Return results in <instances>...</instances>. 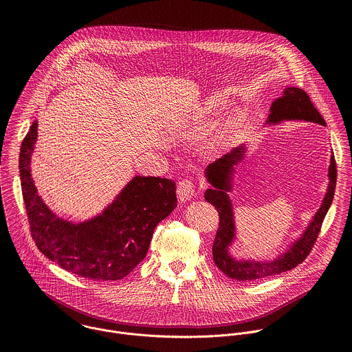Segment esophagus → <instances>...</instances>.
<instances>
[{
  "label": "esophagus",
  "instance_id": "esophagus-1",
  "mask_svg": "<svg viewBox=\"0 0 352 352\" xmlns=\"http://www.w3.org/2000/svg\"><path fill=\"white\" fill-rule=\"evenodd\" d=\"M195 193V182L192 179H182L178 182L177 186V195L181 202H186Z\"/></svg>",
  "mask_w": 352,
  "mask_h": 352
}]
</instances>
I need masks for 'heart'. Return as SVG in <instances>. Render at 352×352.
<instances>
[{
  "label": "heart",
  "mask_w": 352,
  "mask_h": 352,
  "mask_svg": "<svg viewBox=\"0 0 352 352\" xmlns=\"http://www.w3.org/2000/svg\"><path fill=\"white\" fill-rule=\"evenodd\" d=\"M226 102L224 98L221 96H214V97H210L208 102L205 103V106L202 107V110H200V116H212L214 113H217L219 110H221L224 107ZM239 125V118L236 117H230L219 129L217 135H216V142L217 143H223L226 142L234 132L235 129L238 128Z\"/></svg>",
  "instance_id": "1"
}]
</instances>
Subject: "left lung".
<instances>
[{
  "label": "left lung",
  "mask_w": 352,
  "mask_h": 352,
  "mask_svg": "<svg viewBox=\"0 0 352 352\" xmlns=\"http://www.w3.org/2000/svg\"><path fill=\"white\" fill-rule=\"evenodd\" d=\"M283 94L284 96L277 98L270 107V116L267 121L269 124H276L285 120H304L326 125L323 117L316 110V107L311 102V97L305 90L299 87H287ZM243 153L245 147L239 146L234 148L230 155H226L213 164L208 166L206 177L213 188L205 192V199L216 208L220 217L219 230L213 243V261L216 266L232 280L250 281L288 272L307 259L318 239L322 223L333 202L337 181V167L334 156H331L329 167L330 184L327 188V193L323 199V204L307 231L296 242H294L289 249H287V252L280 255L273 262L235 261L228 254V246L235 236V226L231 200L227 192L231 190L234 166L243 159Z\"/></svg>",
  "instance_id": "8db88e82"
}]
</instances>
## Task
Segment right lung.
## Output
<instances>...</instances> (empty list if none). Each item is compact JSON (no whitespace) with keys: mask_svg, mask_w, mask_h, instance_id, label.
I'll list each match as a JSON object with an SVG mask.
<instances>
[{"mask_svg":"<svg viewBox=\"0 0 352 352\" xmlns=\"http://www.w3.org/2000/svg\"><path fill=\"white\" fill-rule=\"evenodd\" d=\"M36 139L34 121L21 146L19 175L30 234L38 250L60 267L89 280L126 277L144 259L156 226L175 209V182L133 177L102 214L74 224L57 217L37 193L30 174Z\"/></svg>","mask_w":352,"mask_h":352,"instance_id":"add662e5","label":"right lung"}]
</instances>
